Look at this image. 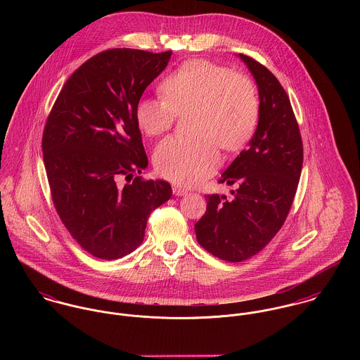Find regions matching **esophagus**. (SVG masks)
Masks as SVG:
<instances>
[{"label":"esophagus","instance_id":"obj_1","mask_svg":"<svg viewBox=\"0 0 360 360\" xmlns=\"http://www.w3.org/2000/svg\"><path fill=\"white\" fill-rule=\"evenodd\" d=\"M173 194H174L176 197H181V195H186V194H187V190H184V188L179 187V186H173Z\"/></svg>","mask_w":360,"mask_h":360}]
</instances>
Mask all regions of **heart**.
I'll list each match as a JSON object with an SVG mask.
<instances>
[{
  "mask_svg": "<svg viewBox=\"0 0 360 360\" xmlns=\"http://www.w3.org/2000/svg\"><path fill=\"white\" fill-rule=\"evenodd\" d=\"M163 98L143 97L134 109L137 126L147 136L169 130L176 115L193 110L190 131L195 137H167L154 153L156 172L177 184L193 186L212 174L219 163V144L240 150L259 119L254 84L243 75L206 59L184 62L160 84Z\"/></svg>",
  "mask_w": 360,
  "mask_h": 360,
  "instance_id": "heart-1",
  "label": "heart"
}]
</instances>
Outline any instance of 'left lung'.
<instances>
[{"label":"left lung","mask_w":360,"mask_h":360,"mask_svg":"<svg viewBox=\"0 0 360 360\" xmlns=\"http://www.w3.org/2000/svg\"><path fill=\"white\" fill-rule=\"evenodd\" d=\"M238 56L257 82V130L219 180L236 187L233 197L206 195L205 214L195 223L200 245L227 262L257 255L277 234L292 205L304 162L300 127L285 90L267 68Z\"/></svg>","instance_id":"obj_1"}]
</instances>
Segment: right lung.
<instances>
[{
    "label": "right lung",
    "instance_id": "obj_1",
    "mask_svg": "<svg viewBox=\"0 0 360 360\" xmlns=\"http://www.w3.org/2000/svg\"><path fill=\"white\" fill-rule=\"evenodd\" d=\"M172 51L113 49L84 62L63 84L43 134L55 209L77 244L112 260L144 240L155 207L172 197L163 180L120 186L148 166L134 109Z\"/></svg>",
    "mask_w": 360,
    "mask_h": 360
}]
</instances>
